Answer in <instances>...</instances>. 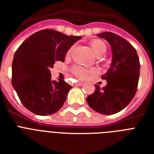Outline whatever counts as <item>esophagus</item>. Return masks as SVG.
Listing matches in <instances>:
<instances>
[{
    "label": "esophagus",
    "instance_id": "esophagus-1",
    "mask_svg": "<svg viewBox=\"0 0 154 154\" xmlns=\"http://www.w3.org/2000/svg\"><path fill=\"white\" fill-rule=\"evenodd\" d=\"M76 85H78V86H81V85H83V82H77V83H76Z\"/></svg>",
    "mask_w": 154,
    "mask_h": 154
}]
</instances>
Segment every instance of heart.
Segmentation results:
<instances>
[{"mask_svg":"<svg viewBox=\"0 0 154 154\" xmlns=\"http://www.w3.org/2000/svg\"><path fill=\"white\" fill-rule=\"evenodd\" d=\"M89 46L94 51V53L97 56H101L106 52L107 46L105 42L101 39H94L89 42ZM72 47H71L67 52V56H70L72 53ZM73 74L79 79H85L89 75H95L97 73V69L95 68L91 69H85L79 65H76L72 68L71 69Z\"/></svg>","mask_w":154,"mask_h":154,"instance_id":"heart-1","label":"heart"}]
</instances>
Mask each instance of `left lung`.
Segmentation results:
<instances>
[{"mask_svg":"<svg viewBox=\"0 0 154 154\" xmlns=\"http://www.w3.org/2000/svg\"><path fill=\"white\" fill-rule=\"evenodd\" d=\"M112 48V61L101 79L107 85H96L94 94L87 97L90 108L101 114L112 115L126 107L136 94L140 75V61L136 49L128 41L111 32H101Z\"/></svg>","mask_w":154,"mask_h":154,"instance_id":"obj_1","label":"left lung"}]
</instances>
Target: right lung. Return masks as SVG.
<instances>
[{"label":"right lung","mask_w":154,"mask_h":154,"mask_svg":"<svg viewBox=\"0 0 154 154\" xmlns=\"http://www.w3.org/2000/svg\"><path fill=\"white\" fill-rule=\"evenodd\" d=\"M82 37L53 29L35 32L17 49L12 65V85L23 105L37 115L53 114L64 105L72 86L52 81L50 68L65 61L71 45Z\"/></svg>","instance_id":"add662e5"}]
</instances>
